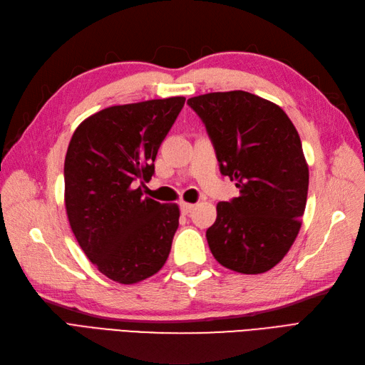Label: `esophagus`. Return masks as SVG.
Masks as SVG:
<instances>
[{
    "instance_id": "34e87169",
    "label": "esophagus",
    "mask_w": 365,
    "mask_h": 365,
    "mask_svg": "<svg viewBox=\"0 0 365 365\" xmlns=\"http://www.w3.org/2000/svg\"><path fill=\"white\" fill-rule=\"evenodd\" d=\"M193 208H195V204L181 202V213H182V215H190Z\"/></svg>"
}]
</instances>
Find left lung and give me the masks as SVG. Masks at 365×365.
I'll return each instance as SVG.
<instances>
[{
    "mask_svg": "<svg viewBox=\"0 0 365 365\" xmlns=\"http://www.w3.org/2000/svg\"><path fill=\"white\" fill-rule=\"evenodd\" d=\"M187 103L204 121L220 172L240 193L216 205L210 251L231 271L267 272L302 227L309 168L300 135L279 105L247 91L208 93Z\"/></svg>",
    "mask_w": 365,
    "mask_h": 365,
    "instance_id": "8db88e82",
    "label": "left lung"
}]
</instances>
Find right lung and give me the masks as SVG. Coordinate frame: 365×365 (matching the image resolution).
Here are the masks:
<instances>
[{"label":"right lung","mask_w":365,"mask_h":365,"mask_svg":"<svg viewBox=\"0 0 365 365\" xmlns=\"http://www.w3.org/2000/svg\"><path fill=\"white\" fill-rule=\"evenodd\" d=\"M185 97L102 109L76 128L65 157L71 231L97 269L121 284L157 274L169 257L180 207L143 196ZM135 180L142 185L136 187Z\"/></svg>","instance_id":"1"}]
</instances>
